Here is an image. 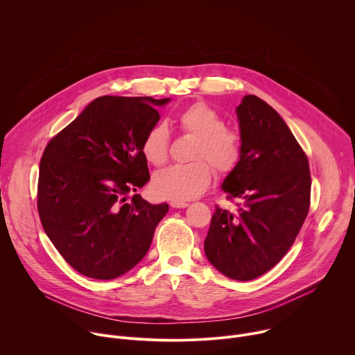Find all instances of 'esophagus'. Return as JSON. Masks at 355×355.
Masks as SVG:
<instances>
[{"instance_id":"esophagus-1","label":"esophagus","mask_w":355,"mask_h":355,"mask_svg":"<svg viewBox=\"0 0 355 355\" xmlns=\"http://www.w3.org/2000/svg\"><path fill=\"white\" fill-rule=\"evenodd\" d=\"M170 205L173 208H187L189 204H188V202H185V200H171Z\"/></svg>"}]
</instances>
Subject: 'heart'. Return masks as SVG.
<instances>
[{
  "label": "heart",
  "instance_id": "b5f03b06",
  "mask_svg": "<svg viewBox=\"0 0 355 355\" xmlns=\"http://www.w3.org/2000/svg\"><path fill=\"white\" fill-rule=\"evenodd\" d=\"M182 133L195 137L191 163L175 164L155 174L151 188L155 193L173 200H187L204 192L216 173H232L241 160L243 141L239 132L225 125L215 108L193 103L177 115ZM170 153V130L166 123L150 126L141 140V155L153 166H163Z\"/></svg>",
  "mask_w": 355,
  "mask_h": 355
}]
</instances>
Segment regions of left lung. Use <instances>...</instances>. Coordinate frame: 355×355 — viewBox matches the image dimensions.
Returning a JSON list of instances; mask_svg holds the SVG:
<instances>
[{"label": "left lung", "instance_id": "left-lung-1", "mask_svg": "<svg viewBox=\"0 0 355 355\" xmlns=\"http://www.w3.org/2000/svg\"><path fill=\"white\" fill-rule=\"evenodd\" d=\"M243 153L223 181L236 214L216 207L205 254L223 275L254 279L277 266L293 244L311 207L305 151L266 101L245 95L236 110Z\"/></svg>", "mask_w": 355, "mask_h": 355}]
</instances>
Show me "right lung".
I'll return each instance as SVG.
<instances>
[{"instance_id":"add662e5","label":"right lung","mask_w":355,"mask_h":355,"mask_svg":"<svg viewBox=\"0 0 355 355\" xmlns=\"http://www.w3.org/2000/svg\"><path fill=\"white\" fill-rule=\"evenodd\" d=\"M170 98L104 95L43 151L37 181L42 226L60 256L80 274L114 279L148 251L167 204L136 192L148 180L141 140Z\"/></svg>"}]
</instances>
